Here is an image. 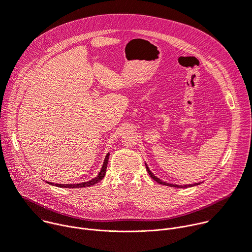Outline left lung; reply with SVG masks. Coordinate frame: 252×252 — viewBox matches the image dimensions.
Masks as SVG:
<instances>
[{
    "label": "left lung",
    "mask_w": 252,
    "mask_h": 252,
    "mask_svg": "<svg viewBox=\"0 0 252 252\" xmlns=\"http://www.w3.org/2000/svg\"><path fill=\"white\" fill-rule=\"evenodd\" d=\"M146 164V168H147V171H148V173L150 174V176L155 180V181H157L158 183H159V184H161V185H166V186H170V187H176V188H186V187H192V186H196V185H199L200 184V182H198V183H193V184H185V185H178V184H171V183H168V182H165V181H162L161 179H159V178H158L151 170H150V168H149V166H148V164L147 163H145Z\"/></svg>",
    "instance_id": "1"
}]
</instances>
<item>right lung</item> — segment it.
<instances>
[{"instance_id": "right-lung-1", "label": "right lung", "mask_w": 252, "mask_h": 252, "mask_svg": "<svg viewBox=\"0 0 252 252\" xmlns=\"http://www.w3.org/2000/svg\"><path fill=\"white\" fill-rule=\"evenodd\" d=\"M108 158H109V153L105 156V158H104V161H103V164H102V167L99 171V173L93 179L89 180V181H86V182H82V183H77V184H58V183H52V182H48L46 181L48 184H51V185H55L57 187H62V188H82V187H89V186H92L97 182H99L105 175V172H106V167H107V162H108Z\"/></svg>"}]
</instances>
